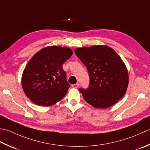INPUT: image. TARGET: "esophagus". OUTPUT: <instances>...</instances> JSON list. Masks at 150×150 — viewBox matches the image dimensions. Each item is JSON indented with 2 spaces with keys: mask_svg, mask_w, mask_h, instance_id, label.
<instances>
[{
  "mask_svg": "<svg viewBox=\"0 0 150 150\" xmlns=\"http://www.w3.org/2000/svg\"><path fill=\"white\" fill-rule=\"evenodd\" d=\"M71 86L73 88H77L79 86V83H76L75 84H72Z\"/></svg>",
  "mask_w": 150,
  "mask_h": 150,
  "instance_id": "esophagus-1",
  "label": "esophagus"
}]
</instances>
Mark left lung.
Returning a JSON list of instances; mask_svg holds the SVG:
<instances>
[{"label": "left lung", "instance_id": "8db88e82", "mask_svg": "<svg viewBox=\"0 0 150 150\" xmlns=\"http://www.w3.org/2000/svg\"><path fill=\"white\" fill-rule=\"evenodd\" d=\"M75 52L90 76L89 87L79 89L85 101L95 108H105L124 97L129 84L127 69L112 48L94 45L77 48Z\"/></svg>", "mask_w": 150, "mask_h": 150}]
</instances>
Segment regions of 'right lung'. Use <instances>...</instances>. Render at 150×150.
Instances as JSON below:
<instances>
[{
  "label": "right lung",
  "mask_w": 150,
  "mask_h": 150,
  "mask_svg": "<svg viewBox=\"0 0 150 150\" xmlns=\"http://www.w3.org/2000/svg\"><path fill=\"white\" fill-rule=\"evenodd\" d=\"M73 54L66 47L49 46L41 49L26 64L21 83L30 100L40 106H51L60 101L70 86L62 65Z\"/></svg>",
  "instance_id": "right-lung-1"
}]
</instances>
